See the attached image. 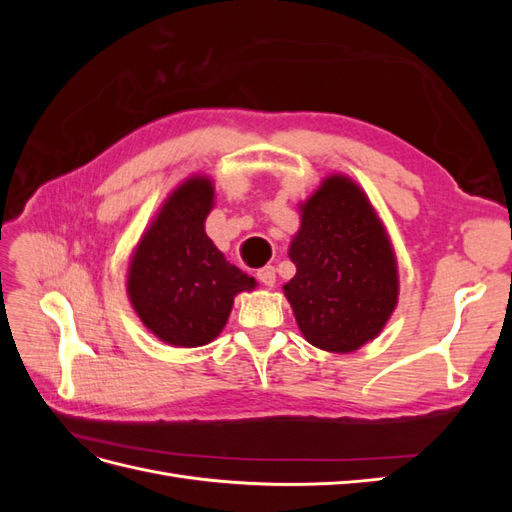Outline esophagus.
Listing matches in <instances>:
<instances>
[{
  "mask_svg": "<svg viewBox=\"0 0 512 512\" xmlns=\"http://www.w3.org/2000/svg\"><path fill=\"white\" fill-rule=\"evenodd\" d=\"M256 277H258V282L262 286L273 288V284H275V269L273 267H262V269H258Z\"/></svg>",
  "mask_w": 512,
  "mask_h": 512,
  "instance_id": "obj_1",
  "label": "esophagus"
}]
</instances>
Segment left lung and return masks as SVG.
Returning <instances> with one entry per match:
<instances>
[{"label":"left lung","mask_w":512,"mask_h":512,"mask_svg":"<svg viewBox=\"0 0 512 512\" xmlns=\"http://www.w3.org/2000/svg\"><path fill=\"white\" fill-rule=\"evenodd\" d=\"M301 226L288 258L297 267L284 294L309 344L350 354L382 333L399 299L393 243L363 188L324 177L299 203Z\"/></svg>","instance_id":"left-lung-1"}]
</instances>
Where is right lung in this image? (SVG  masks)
Instances as JSON below:
<instances>
[{
	"label": "right lung",
	"mask_w": 512,
	"mask_h": 512,
	"mask_svg": "<svg viewBox=\"0 0 512 512\" xmlns=\"http://www.w3.org/2000/svg\"><path fill=\"white\" fill-rule=\"evenodd\" d=\"M215 185L190 175L166 196L134 245L126 290L143 327L175 348L207 346L226 327L239 292L258 284L224 258L205 232Z\"/></svg>",
	"instance_id": "obj_1"
}]
</instances>
